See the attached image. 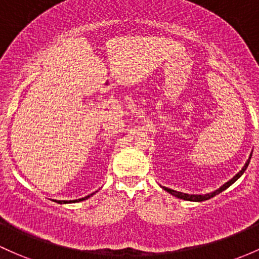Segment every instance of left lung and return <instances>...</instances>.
<instances>
[{
    "instance_id": "1",
    "label": "left lung",
    "mask_w": 259,
    "mask_h": 259,
    "mask_svg": "<svg viewBox=\"0 0 259 259\" xmlns=\"http://www.w3.org/2000/svg\"><path fill=\"white\" fill-rule=\"evenodd\" d=\"M249 160H251V157L248 158V160H247L246 164H244V166H243V168H242V170L240 171V173H237V174H236L235 177L232 178V179L229 180V182H227L226 184H224V185H222L221 188L218 189V190H215V191H213V193H211V194H206V195H189V194L179 193V191L171 190V189H168V188H165V186H163V189H164V190H165V191H168L169 194H171V195H174V196L179 197V199H183V200H188V201H204V200H208V199H211V197H213V196H215V195H218V194L222 193V191H224V190H226V189L229 188V186H230L231 184H233V183H235L236 180H237L238 178H240L241 175L244 173V170H246V169H247V166H248V164H249Z\"/></svg>"
}]
</instances>
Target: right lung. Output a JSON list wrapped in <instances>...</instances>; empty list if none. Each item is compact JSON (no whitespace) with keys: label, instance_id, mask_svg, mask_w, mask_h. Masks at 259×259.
Wrapping results in <instances>:
<instances>
[{"label":"right lung","instance_id":"1","mask_svg":"<svg viewBox=\"0 0 259 259\" xmlns=\"http://www.w3.org/2000/svg\"><path fill=\"white\" fill-rule=\"evenodd\" d=\"M91 195H93V194H91ZM91 195H88V196L81 197V199H77V200H70V201H65V200H59V201H57V202H58V204H68V202H79V201H82V200L88 199V197H90Z\"/></svg>","mask_w":259,"mask_h":259}]
</instances>
